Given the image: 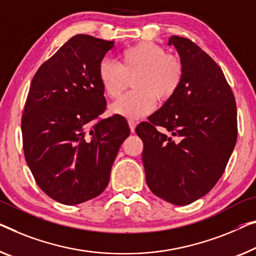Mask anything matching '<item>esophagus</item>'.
<instances>
[{
	"label": "esophagus",
	"instance_id": "1",
	"mask_svg": "<svg viewBox=\"0 0 256 256\" xmlns=\"http://www.w3.org/2000/svg\"><path fill=\"white\" fill-rule=\"evenodd\" d=\"M128 126H130V130H131V132H134L136 126V122H134L133 120H128Z\"/></svg>",
	"mask_w": 256,
	"mask_h": 256
}]
</instances>
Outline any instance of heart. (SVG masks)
Wrapping results in <instances>:
<instances>
[{
	"label": "heart",
	"instance_id": "obj_1",
	"mask_svg": "<svg viewBox=\"0 0 256 256\" xmlns=\"http://www.w3.org/2000/svg\"><path fill=\"white\" fill-rule=\"evenodd\" d=\"M122 64L110 58L98 63V78L104 94L117 98L128 78L133 75L130 92L110 106V112L128 118H140L154 109L155 101L166 102L177 93L184 78V66L178 56L168 55L161 46L140 42L122 52Z\"/></svg>",
	"mask_w": 256,
	"mask_h": 256
}]
</instances>
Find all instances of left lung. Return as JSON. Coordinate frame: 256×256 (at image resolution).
<instances>
[{
  "label": "left lung",
  "mask_w": 256,
  "mask_h": 256,
  "mask_svg": "<svg viewBox=\"0 0 256 256\" xmlns=\"http://www.w3.org/2000/svg\"><path fill=\"white\" fill-rule=\"evenodd\" d=\"M171 44L184 66L182 85L136 132L144 142L148 188L166 202L186 206L222 177L237 142V106L222 68L207 52L182 36H171Z\"/></svg>",
  "instance_id": "1"
}]
</instances>
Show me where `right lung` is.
Instances as JSON below:
<instances>
[{
    "mask_svg": "<svg viewBox=\"0 0 256 256\" xmlns=\"http://www.w3.org/2000/svg\"><path fill=\"white\" fill-rule=\"evenodd\" d=\"M114 41L78 34L42 63L22 116V150L39 188L63 204L100 196L120 144L130 136L123 116H100L106 102L98 63Z\"/></svg>",
    "mask_w": 256,
    "mask_h": 256,
    "instance_id": "right-lung-1",
    "label": "right lung"
}]
</instances>
